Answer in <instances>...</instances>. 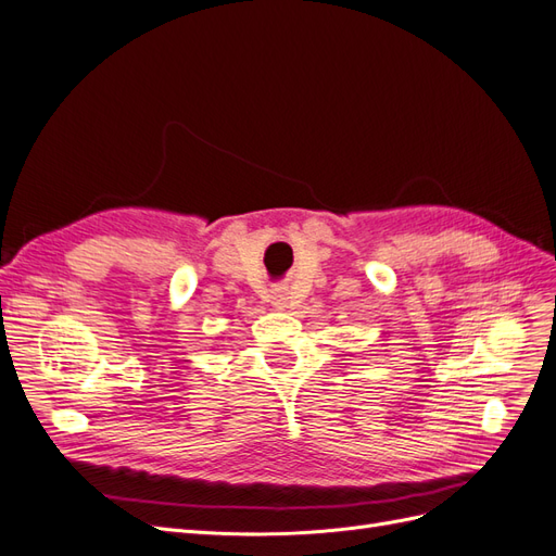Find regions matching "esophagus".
I'll return each instance as SVG.
<instances>
[{
    "instance_id": "esophagus-1",
    "label": "esophagus",
    "mask_w": 556,
    "mask_h": 556,
    "mask_svg": "<svg viewBox=\"0 0 556 556\" xmlns=\"http://www.w3.org/2000/svg\"><path fill=\"white\" fill-rule=\"evenodd\" d=\"M290 301H292L290 290L282 288V285H276V288L271 290V304H274L276 308L285 311V308H290Z\"/></svg>"
}]
</instances>
